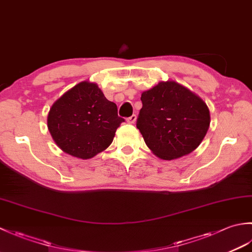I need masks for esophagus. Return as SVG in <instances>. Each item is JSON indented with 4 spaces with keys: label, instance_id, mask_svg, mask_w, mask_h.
Returning <instances> with one entry per match:
<instances>
[{
    "label": "esophagus",
    "instance_id": "obj_1",
    "mask_svg": "<svg viewBox=\"0 0 252 252\" xmlns=\"http://www.w3.org/2000/svg\"><path fill=\"white\" fill-rule=\"evenodd\" d=\"M135 121H136V115H132L131 117H129L126 119V122L130 123V125H133V123H134Z\"/></svg>",
    "mask_w": 252,
    "mask_h": 252
}]
</instances>
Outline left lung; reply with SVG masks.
Returning a JSON list of instances; mask_svg holds the SVG:
<instances>
[{
    "mask_svg": "<svg viewBox=\"0 0 252 252\" xmlns=\"http://www.w3.org/2000/svg\"><path fill=\"white\" fill-rule=\"evenodd\" d=\"M136 127L159 158L172 160L199 146L210 125L207 105L174 81L160 82L142 94Z\"/></svg>",
    "mask_w": 252,
    "mask_h": 252,
    "instance_id": "8db88e82",
    "label": "left lung"
}]
</instances>
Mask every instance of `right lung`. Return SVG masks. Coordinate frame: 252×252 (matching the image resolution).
I'll list each match as a JSON object with an SVG mask.
<instances>
[{"mask_svg":"<svg viewBox=\"0 0 252 252\" xmlns=\"http://www.w3.org/2000/svg\"><path fill=\"white\" fill-rule=\"evenodd\" d=\"M123 118L95 83L81 82L57 99L47 126L55 143L73 157L89 159L105 151Z\"/></svg>","mask_w":252,"mask_h":252,"instance_id":"obj_1","label":"right lung"}]
</instances>
